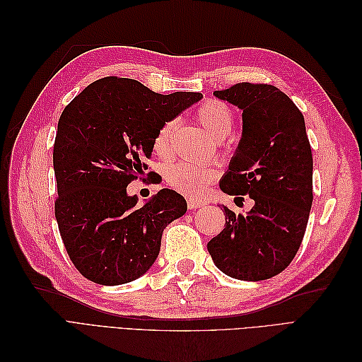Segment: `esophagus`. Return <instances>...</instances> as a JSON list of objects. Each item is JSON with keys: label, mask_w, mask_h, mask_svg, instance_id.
<instances>
[{"label": "esophagus", "mask_w": 362, "mask_h": 362, "mask_svg": "<svg viewBox=\"0 0 362 362\" xmlns=\"http://www.w3.org/2000/svg\"><path fill=\"white\" fill-rule=\"evenodd\" d=\"M204 205H205V202H204V201L194 199V198H189V199H187V206H189V210H196V208H201V206H204Z\"/></svg>", "instance_id": "esophagus-1"}]
</instances>
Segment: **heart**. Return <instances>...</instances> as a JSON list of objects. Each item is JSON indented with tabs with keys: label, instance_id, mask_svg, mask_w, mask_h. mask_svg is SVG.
<instances>
[{
	"label": "heart",
	"instance_id": "heart-1",
	"mask_svg": "<svg viewBox=\"0 0 362 362\" xmlns=\"http://www.w3.org/2000/svg\"><path fill=\"white\" fill-rule=\"evenodd\" d=\"M196 119L201 125L210 133L214 139H225L234 127V113L225 103L210 100L205 101L198 110H196ZM173 122H166L160 127L157 134L152 141L154 152L160 157L169 154V141L172 133ZM217 169L211 164H196L189 161L175 163L166 170V180L175 190L185 194H199L206 185L217 178Z\"/></svg>",
	"mask_w": 362,
	"mask_h": 362
}]
</instances>
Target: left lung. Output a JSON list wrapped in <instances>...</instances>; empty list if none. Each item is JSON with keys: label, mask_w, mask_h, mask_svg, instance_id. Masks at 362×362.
<instances>
[{"label": "left lung", "mask_w": 362, "mask_h": 362, "mask_svg": "<svg viewBox=\"0 0 362 362\" xmlns=\"http://www.w3.org/2000/svg\"><path fill=\"white\" fill-rule=\"evenodd\" d=\"M214 96L242 110L243 131L221 190L247 194L245 216L228 206L226 226L206 245L217 269L240 281L276 276L298 254L313 204V154L303 115L270 84L238 83Z\"/></svg>", "instance_id": "8db88e82"}]
</instances>
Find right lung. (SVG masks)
<instances>
[{
  "label": "right lung",
  "mask_w": 362,
  "mask_h": 362,
  "mask_svg": "<svg viewBox=\"0 0 362 362\" xmlns=\"http://www.w3.org/2000/svg\"><path fill=\"white\" fill-rule=\"evenodd\" d=\"M199 100L196 92L161 95L136 80L105 76L63 110L52 152L56 218L84 278L120 286L156 262L164 228L187 211V202L163 189L137 206L127 185L148 169L160 127Z\"/></svg>",
  "instance_id": "obj_1"
}]
</instances>
